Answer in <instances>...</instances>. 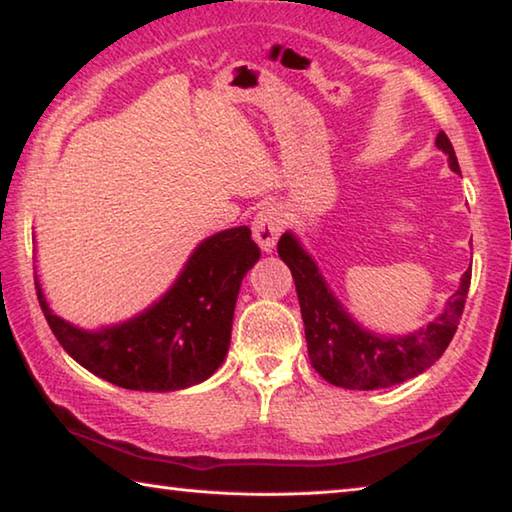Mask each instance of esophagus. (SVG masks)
Instances as JSON below:
<instances>
[{
	"label": "esophagus",
	"mask_w": 512,
	"mask_h": 512,
	"mask_svg": "<svg viewBox=\"0 0 512 512\" xmlns=\"http://www.w3.org/2000/svg\"><path fill=\"white\" fill-rule=\"evenodd\" d=\"M284 230V214L277 205L262 207L253 221V237L264 253H271Z\"/></svg>",
	"instance_id": "34e87169"
}]
</instances>
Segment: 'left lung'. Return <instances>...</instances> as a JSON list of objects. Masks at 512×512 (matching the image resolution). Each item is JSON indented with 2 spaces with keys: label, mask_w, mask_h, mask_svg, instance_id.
I'll list each match as a JSON object with an SVG mask.
<instances>
[{
  "label": "left lung",
  "mask_w": 512,
  "mask_h": 512,
  "mask_svg": "<svg viewBox=\"0 0 512 512\" xmlns=\"http://www.w3.org/2000/svg\"><path fill=\"white\" fill-rule=\"evenodd\" d=\"M436 146L447 153L452 171L461 173L454 146L443 131L436 137ZM277 253L291 268L296 282L311 366L329 384L350 391H375L402 384L443 357L456 334L472 280V271H465L461 287L447 300L443 314L427 327L404 336H379L354 323L293 232L280 237Z\"/></svg>",
  "instance_id": "obj_1"
}]
</instances>
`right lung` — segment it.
<instances>
[{"mask_svg": "<svg viewBox=\"0 0 512 512\" xmlns=\"http://www.w3.org/2000/svg\"><path fill=\"white\" fill-rule=\"evenodd\" d=\"M257 259L248 225L216 232L196 246L158 302L99 332H85L56 316L38 275L36 291L51 332L83 368L128 391L169 393L201 384L223 363L241 280Z\"/></svg>", "mask_w": 512, "mask_h": 512, "instance_id": "1", "label": "right lung"}]
</instances>
